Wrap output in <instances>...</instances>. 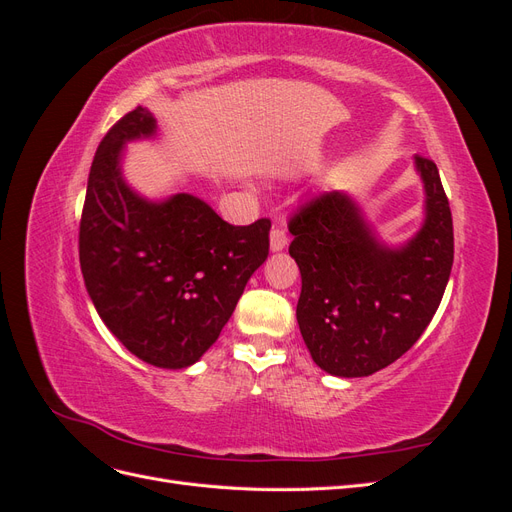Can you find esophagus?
Segmentation results:
<instances>
[{
	"label": "esophagus",
	"mask_w": 512,
	"mask_h": 512,
	"mask_svg": "<svg viewBox=\"0 0 512 512\" xmlns=\"http://www.w3.org/2000/svg\"><path fill=\"white\" fill-rule=\"evenodd\" d=\"M269 243H271V252H282L284 247L288 245V235L286 230L280 226H273L271 235H269Z\"/></svg>",
	"instance_id": "1"
}]
</instances>
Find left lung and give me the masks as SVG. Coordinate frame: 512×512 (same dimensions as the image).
I'll return each mask as SVG.
<instances>
[{"mask_svg":"<svg viewBox=\"0 0 512 512\" xmlns=\"http://www.w3.org/2000/svg\"><path fill=\"white\" fill-rule=\"evenodd\" d=\"M425 205L406 243L389 245L348 192H324L290 220L301 271L297 322L314 363L337 378L371 376L406 354L442 301L453 218L438 166L414 156Z\"/></svg>","mask_w":512,"mask_h":512,"instance_id":"left-lung-1","label":"left lung"}]
</instances>
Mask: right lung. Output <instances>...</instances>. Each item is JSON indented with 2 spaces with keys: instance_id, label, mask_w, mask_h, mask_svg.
Listing matches in <instances>:
<instances>
[{
  "instance_id": "1",
  "label": "right lung",
  "mask_w": 512,
  "mask_h": 512,
  "mask_svg": "<svg viewBox=\"0 0 512 512\" xmlns=\"http://www.w3.org/2000/svg\"><path fill=\"white\" fill-rule=\"evenodd\" d=\"M158 132L156 117L136 106L102 138L89 170L79 258L106 329L141 361L185 369L215 344L267 260L271 222L232 226L188 192L160 200L138 194L123 177V151Z\"/></svg>"
}]
</instances>
